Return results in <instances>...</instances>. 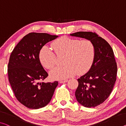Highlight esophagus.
<instances>
[{
    "instance_id": "esophagus-1",
    "label": "esophagus",
    "mask_w": 126,
    "mask_h": 126,
    "mask_svg": "<svg viewBox=\"0 0 126 126\" xmlns=\"http://www.w3.org/2000/svg\"><path fill=\"white\" fill-rule=\"evenodd\" d=\"M67 80H60V83H66V82H67Z\"/></svg>"
}]
</instances>
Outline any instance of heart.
<instances>
[{
	"label": "heart",
	"mask_w": 126,
	"mask_h": 126,
	"mask_svg": "<svg viewBox=\"0 0 126 126\" xmlns=\"http://www.w3.org/2000/svg\"><path fill=\"white\" fill-rule=\"evenodd\" d=\"M57 56L64 55L63 66L56 67L50 71V76L56 80L65 79L74 75L83 74L90 69L95 56V48L88 39L79 40L77 39L63 36L52 43ZM51 48L43 46L40 50L39 57L42 65L51 69L56 63V56Z\"/></svg>",
	"instance_id": "b5f03b06"
}]
</instances>
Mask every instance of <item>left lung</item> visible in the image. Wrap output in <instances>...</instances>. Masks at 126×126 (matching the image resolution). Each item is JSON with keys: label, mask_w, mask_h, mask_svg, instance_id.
Wrapping results in <instances>:
<instances>
[{"label": "left lung", "mask_w": 126, "mask_h": 126, "mask_svg": "<svg viewBox=\"0 0 126 126\" xmlns=\"http://www.w3.org/2000/svg\"><path fill=\"white\" fill-rule=\"evenodd\" d=\"M70 35L90 40L94 44V63L88 72L78 79L75 94L77 101L83 106L96 107L110 96L117 79V66L113 49L95 32H79Z\"/></svg>", "instance_id": "left-lung-1"}]
</instances>
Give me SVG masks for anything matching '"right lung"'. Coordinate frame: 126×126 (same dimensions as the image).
I'll return each instance as SVG.
<instances>
[{"label":"right lung","instance_id":"right-lung-1","mask_svg":"<svg viewBox=\"0 0 126 126\" xmlns=\"http://www.w3.org/2000/svg\"><path fill=\"white\" fill-rule=\"evenodd\" d=\"M58 36L30 32L17 44L8 65L9 82L15 96L29 109L44 107L51 101L58 82H40L48 77L40 63V50Z\"/></svg>","mask_w":126,"mask_h":126}]
</instances>
